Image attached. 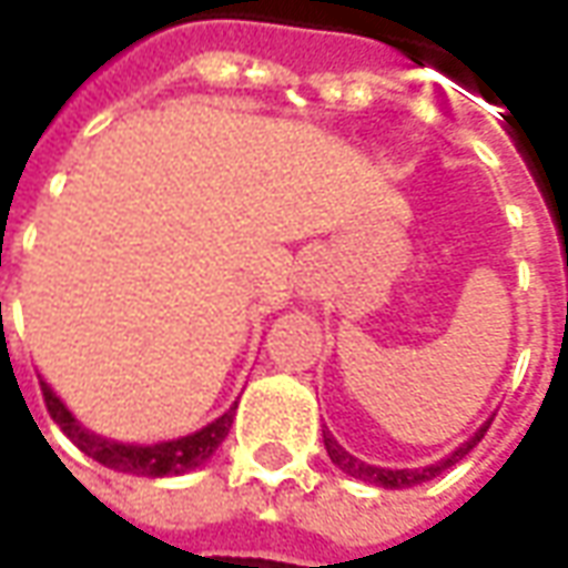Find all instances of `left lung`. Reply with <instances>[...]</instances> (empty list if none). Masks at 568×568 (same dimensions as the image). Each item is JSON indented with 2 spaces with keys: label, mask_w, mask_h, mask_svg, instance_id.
<instances>
[{
  "label": "left lung",
  "mask_w": 568,
  "mask_h": 568,
  "mask_svg": "<svg viewBox=\"0 0 568 568\" xmlns=\"http://www.w3.org/2000/svg\"><path fill=\"white\" fill-rule=\"evenodd\" d=\"M487 426H480L475 432V438H468L459 447V450H453L447 459H440V463L435 465H426V468H377V465H368L362 463V459H356L353 453H346L337 440L328 435V432H322V438H325V450H328V456H332V463L341 468V471H346L349 477H358V480H368V484H377V487L383 489H402V487H417V484H423V480H432L435 475H440L444 468H450V465H456L459 459H463L465 453L475 447L477 440L487 435Z\"/></svg>",
  "instance_id": "8db88e82"
}]
</instances>
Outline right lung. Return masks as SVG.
<instances>
[{"instance_id":"1","label":"right lung","mask_w":568,"mask_h":568,"mask_svg":"<svg viewBox=\"0 0 568 568\" xmlns=\"http://www.w3.org/2000/svg\"><path fill=\"white\" fill-rule=\"evenodd\" d=\"M42 398L48 414L54 419L57 426L67 432V438L79 447L81 453H88L91 459H97L105 468H115V471H128V475H142V477H170V475H185L191 468H197L210 459L212 453L219 450V444L227 438L231 423H234L236 405L222 414V417L210 423L206 428H200L194 435L179 440H163V444H151V447H133V444H115V440L97 438L91 432L75 423V417L69 414L67 405L51 393V386L42 381Z\"/></svg>"}]
</instances>
